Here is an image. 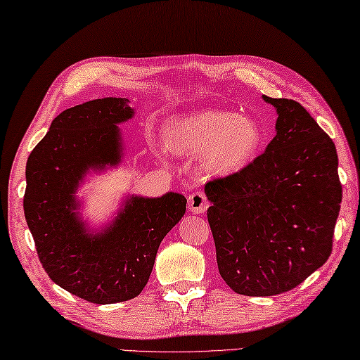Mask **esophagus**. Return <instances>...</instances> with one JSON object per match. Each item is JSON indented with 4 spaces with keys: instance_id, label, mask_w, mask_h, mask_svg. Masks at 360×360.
<instances>
[{
    "instance_id": "1",
    "label": "esophagus",
    "mask_w": 360,
    "mask_h": 360,
    "mask_svg": "<svg viewBox=\"0 0 360 360\" xmlns=\"http://www.w3.org/2000/svg\"><path fill=\"white\" fill-rule=\"evenodd\" d=\"M210 202L207 199V195L202 191H195L193 194H189L188 198V208L189 212L193 213H205L208 210Z\"/></svg>"
}]
</instances>
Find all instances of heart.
Here are the masks:
<instances>
[{"label": "heart", "instance_id": "b5f03b06", "mask_svg": "<svg viewBox=\"0 0 360 360\" xmlns=\"http://www.w3.org/2000/svg\"><path fill=\"white\" fill-rule=\"evenodd\" d=\"M262 128L254 119L236 112L208 110L171 122L167 142L174 152H207L205 165L216 174H235L260 150Z\"/></svg>", "mask_w": 360, "mask_h": 360}]
</instances>
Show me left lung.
Listing matches in <instances>:
<instances>
[{
	"mask_svg": "<svg viewBox=\"0 0 360 360\" xmlns=\"http://www.w3.org/2000/svg\"><path fill=\"white\" fill-rule=\"evenodd\" d=\"M263 98L279 114L266 150L205 185L219 274L246 296L285 293L323 266L342 202L332 139L297 101Z\"/></svg>",
	"mask_w": 360,
	"mask_h": 360,
	"instance_id": "left-lung-1",
	"label": "left lung"
}]
</instances>
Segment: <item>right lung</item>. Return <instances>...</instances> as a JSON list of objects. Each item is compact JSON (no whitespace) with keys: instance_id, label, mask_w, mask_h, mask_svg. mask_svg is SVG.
Segmentation results:
<instances>
[{"instance_id":"1","label":"right lung","mask_w":360,"mask_h":360,"mask_svg":"<svg viewBox=\"0 0 360 360\" xmlns=\"http://www.w3.org/2000/svg\"><path fill=\"white\" fill-rule=\"evenodd\" d=\"M133 117L127 98H97L69 108L51 122L26 162L25 218L50 279L92 304L136 297L150 277L160 243L181 216L186 199L130 198L117 219L98 235L86 233L75 200L91 167L117 165V124Z\"/></svg>"}]
</instances>
